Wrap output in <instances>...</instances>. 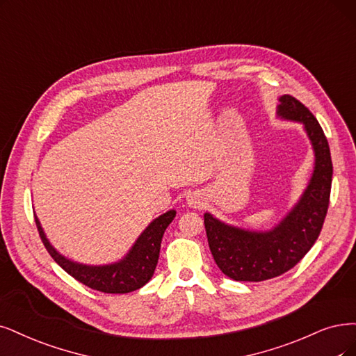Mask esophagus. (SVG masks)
Segmentation results:
<instances>
[{
    "label": "esophagus",
    "mask_w": 356,
    "mask_h": 356,
    "mask_svg": "<svg viewBox=\"0 0 356 356\" xmlns=\"http://www.w3.org/2000/svg\"><path fill=\"white\" fill-rule=\"evenodd\" d=\"M188 204L193 208H200V207H202L204 200L200 193H192L188 196Z\"/></svg>",
    "instance_id": "esophagus-1"
}]
</instances>
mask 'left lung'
Instances as JSON below:
<instances>
[{
	"instance_id": "obj_1",
	"label": "left lung",
	"mask_w": 356,
	"mask_h": 356,
	"mask_svg": "<svg viewBox=\"0 0 356 356\" xmlns=\"http://www.w3.org/2000/svg\"><path fill=\"white\" fill-rule=\"evenodd\" d=\"M279 115L304 123L315 151L314 175L293 211L271 232H246L204 216L216 264L233 280L264 282L293 268L318 239L330 204L332 155L317 118L291 95L280 98Z\"/></svg>"
}]
</instances>
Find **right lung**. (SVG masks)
Masks as SVG:
<instances>
[{"instance_id": "right-lung-1", "label": "right lung", "mask_w": 356, "mask_h": 356, "mask_svg": "<svg viewBox=\"0 0 356 356\" xmlns=\"http://www.w3.org/2000/svg\"><path fill=\"white\" fill-rule=\"evenodd\" d=\"M175 216L176 211L171 209V211L155 218L147 230L139 236V239L123 261L104 267L76 264V262L64 258L49 245L38 218H35V222L48 254L73 279L102 293H129L138 291L139 287L151 280L158 257H160L163 234L167 226L173 221Z\"/></svg>"}]
</instances>
